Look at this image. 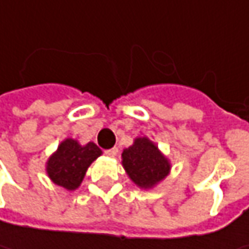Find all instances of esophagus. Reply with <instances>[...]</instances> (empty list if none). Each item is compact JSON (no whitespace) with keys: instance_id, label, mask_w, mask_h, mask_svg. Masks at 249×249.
<instances>
[{"instance_id":"1","label":"esophagus","mask_w":249,"mask_h":249,"mask_svg":"<svg viewBox=\"0 0 249 249\" xmlns=\"http://www.w3.org/2000/svg\"><path fill=\"white\" fill-rule=\"evenodd\" d=\"M105 154H107L108 157H115V155L118 154V148H116V147H113V148L107 149V151H105Z\"/></svg>"}]
</instances>
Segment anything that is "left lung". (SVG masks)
Masks as SVG:
<instances>
[{
	"mask_svg": "<svg viewBox=\"0 0 249 249\" xmlns=\"http://www.w3.org/2000/svg\"><path fill=\"white\" fill-rule=\"evenodd\" d=\"M122 165L131 181L140 188H152L170 172L169 159L147 137H137L133 145L123 149Z\"/></svg>",
	"mask_w": 249,
	"mask_h": 249,
	"instance_id": "1",
	"label": "left lung"
}]
</instances>
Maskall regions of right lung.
<instances>
[{
    "mask_svg": "<svg viewBox=\"0 0 249 249\" xmlns=\"http://www.w3.org/2000/svg\"><path fill=\"white\" fill-rule=\"evenodd\" d=\"M101 154L94 142L80 145L76 140H63L47 160V175L56 186L73 191L82 184L89 166Z\"/></svg>",
    "mask_w": 249,
    "mask_h": 249,
    "instance_id": "add662e5",
    "label": "right lung"
}]
</instances>
